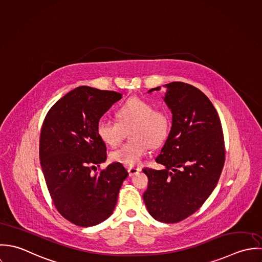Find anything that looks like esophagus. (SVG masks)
I'll return each instance as SVG.
<instances>
[{
    "label": "esophagus",
    "mask_w": 262,
    "mask_h": 262,
    "mask_svg": "<svg viewBox=\"0 0 262 262\" xmlns=\"http://www.w3.org/2000/svg\"><path fill=\"white\" fill-rule=\"evenodd\" d=\"M127 171H128L129 176H134V175H136L138 172H140L141 169H140V168H136V167H129V168L127 169Z\"/></svg>",
    "instance_id": "34e87169"
}]
</instances>
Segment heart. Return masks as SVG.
Here are the masks:
<instances>
[{"mask_svg": "<svg viewBox=\"0 0 262 262\" xmlns=\"http://www.w3.org/2000/svg\"><path fill=\"white\" fill-rule=\"evenodd\" d=\"M116 120L103 118L97 123L99 139L110 147L117 146L129 130V142L111 153V159L128 167L139 166L150 153V147H158L167 139L171 119L165 109L133 97L120 105L115 112Z\"/></svg>", "mask_w": 262, "mask_h": 262, "instance_id": "heart-1", "label": "heart"}]
</instances>
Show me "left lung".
<instances>
[{"mask_svg": "<svg viewBox=\"0 0 262 262\" xmlns=\"http://www.w3.org/2000/svg\"><path fill=\"white\" fill-rule=\"evenodd\" d=\"M164 87L172 126L156 158L164 169H144L149 183L143 199L155 220L170 224L195 212L211 194L225 163V145L217 112L200 89L183 82Z\"/></svg>", "mask_w": 262, "mask_h": 262, "instance_id": "left-lung-1", "label": "left lung"}]
</instances>
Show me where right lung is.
Instances as JSON below:
<instances>
[{"label":"right lung","mask_w":262,"mask_h":262,"mask_svg":"<svg viewBox=\"0 0 262 262\" xmlns=\"http://www.w3.org/2000/svg\"><path fill=\"white\" fill-rule=\"evenodd\" d=\"M121 97L115 91L80 86L55 102L45 118L39 142L42 173L55 208L75 225L92 227L108 219L128 175L120 163L92 173L106 161L97 123Z\"/></svg>","instance_id":"right-lung-1"}]
</instances>
